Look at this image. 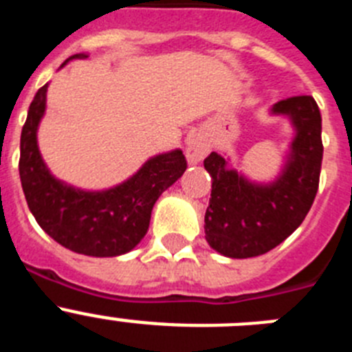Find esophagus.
Wrapping results in <instances>:
<instances>
[{"label": "esophagus", "instance_id": "obj_1", "mask_svg": "<svg viewBox=\"0 0 352 352\" xmlns=\"http://www.w3.org/2000/svg\"><path fill=\"white\" fill-rule=\"evenodd\" d=\"M208 151H210V144L206 142V139L201 135V133H194L190 138L186 139V160L190 166H195L199 162H203V158L206 157Z\"/></svg>", "mask_w": 352, "mask_h": 352}]
</instances>
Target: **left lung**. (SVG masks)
<instances>
[{
    "label": "left lung",
    "instance_id": "1",
    "mask_svg": "<svg viewBox=\"0 0 352 352\" xmlns=\"http://www.w3.org/2000/svg\"><path fill=\"white\" fill-rule=\"evenodd\" d=\"M294 129L280 174L257 183L211 153L204 169L211 176V199L204 214L206 241L231 259L263 256L296 231L312 208L322 162L321 113L309 95L276 102L270 111Z\"/></svg>",
    "mask_w": 352,
    "mask_h": 352
}]
</instances>
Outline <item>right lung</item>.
<instances>
[{
    "label": "right lung",
    "mask_w": 352,
    "mask_h": 352,
    "mask_svg": "<svg viewBox=\"0 0 352 352\" xmlns=\"http://www.w3.org/2000/svg\"><path fill=\"white\" fill-rule=\"evenodd\" d=\"M74 54L70 60H84ZM47 86L36 91L21 133L19 174L24 197L38 226L54 241L82 256L116 257L132 250L148 232L151 210L162 192L182 178V149L151 157L126 182L107 190H80L54 178L40 155L36 132L45 114Z\"/></svg>",
    "instance_id": "1"
}]
</instances>
